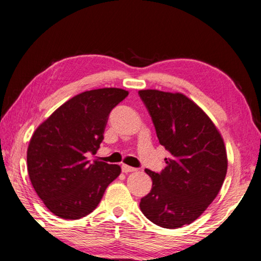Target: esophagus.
I'll use <instances>...</instances> for the list:
<instances>
[{
    "label": "esophagus",
    "instance_id": "esophagus-1",
    "mask_svg": "<svg viewBox=\"0 0 261 261\" xmlns=\"http://www.w3.org/2000/svg\"><path fill=\"white\" fill-rule=\"evenodd\" d=\"M122 171L123 173H134V171H137V168H134V167H130V166H126V165H123L122 166Z\"/></svg>",
    "mask_w": 261,
    "mask_h": 261
}]
</instances>
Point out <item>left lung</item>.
I'll use <instances>...</instances> for the list:
<instances>
[{
    "mask_svg": "<svg viewBox=\"0 0 261 261\" xmlns=\"http://www.w3.org/2000/svg\"><path fill=\"white\" fill-rule=\"evenodd\" d=\"M156 136L170 153L161 173L145 169L152 190L140 210L154 224L176 229L199 218L218 196L227 174L220 132L204 110L182 93L141 90Z\"/></svg>",
    "mask_w": 261,
    "mask_h": 261,
    "instance_id": "left-lung-1",
    "label": "left lung"
}]
</instances>
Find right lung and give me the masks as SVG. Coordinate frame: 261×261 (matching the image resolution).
<instances>
[{
	"label": "right lung",
	"mask_w": 261,
	"mask_h": 261,
	"mask_svg": "<svg viewBox=\"0 0 261 261\" xmlns=\"http://www.w3.org/2000/svg\"><path fill=\"white\" fill-rule=\"evenodd\" d=\"M127 91L99 88L68 100L39 125L28 148V171L35 192L61 219H82L99 205L121 167L87 161L96 153L112 109Z\"/></svg>",
	"instance_id": "add662e5"
}]
</instances>
